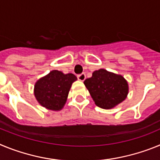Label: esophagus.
<instances>
[{"instance_id":"1","label":"esophagus","mask_w":160,"mask_h":160,"mask_svg":"<svg viewBox=\"0 0 160 160\" xmlns=\"http://www.w3.org/2000/svg\"><path fill=\"white\" fill-rule=\"evenodd\" d=\"M78 80H80V81L83 82L86 79V74H85L84 73H81V74H78Z\"/></svg>"}]
</instances>
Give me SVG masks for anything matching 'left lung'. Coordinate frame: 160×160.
<instances>
[{"mask_svg": "<svg viewBox=\"0 0 160 160\" xmlns=\"http://www.w3.org/2000/svg\"><path fill=\"white\" fill-rule=\"evenodd\" d=\"M84 84L98 107L111 109L122 102L128 94V83L120 74L104 69L93 72Z\"/></svg>", "mask_w": 160, "mask_h": 160, "instance_id": "8db88e82", "label": "left lung"}]
</instances>
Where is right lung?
Segmentation results:
<instances>
[{
  "mask_svg": "<svg viewBox=\"0 0 160 160\" xmlns=\"http://www.w3.org/2000/svg\"><path fill=\"white\" fill-rule=\"evenodd\" d=\"M77 80L73 73L52 70L37 81L34 95L42 107L51 111H60L64 107L71 85Z\"/></svg>",
  "mask_w": 160,
  "mask_h": 160,
  "instance_id": "right-lung-1",
  "label": "right lung"
}]
</instances>
